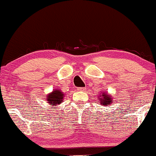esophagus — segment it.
<instances>
[{"label": "esophagus", "mask_w": 156, "mask_h": 156, "mask_svg": "<svg viewBox=\"0 0 156 156\" xmlns=\"http://www.w3.org/2000/svg\"><path fill=\"white\" fill-rule=\"evenodd\" d=\"M77 90L79 91H85L86 90V88H81V87H80V88H78L77 89Z\"/></svg>", "instance_id": "esophagus-1"}]
</instances>
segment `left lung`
Segmentation results:
<instances>
[{
	"label": "left lung",
	"instance_id": "8db88e82",
	"mask_svg": "<svg viewBox=\"0 0 156 156\" xmlns=\"http://www.w3.org/2000/svg\"><path fill=\"white\" fill-rule=\"evenodd\" d=\"M101 93V94H99V96L98 97L101 105H103L104 107H107V106L112 104L111 103L113 102V96L110 95L107 91H103Z\"/></svg>",
	"mask_w": 156,
	"mask_h": 156
}]
</instances>
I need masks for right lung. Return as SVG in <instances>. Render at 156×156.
I'll use <instances>...</instances> for the list:
<instances>
[{
	"instance_id": "obj_1",
	"label": "right lung",
	"mask_w": 156,
	"mask_h": 156,
	"mask_svg": "<svg viewBox=\"0 0 156 156\" xmlns=\"http://www.w3.org/2000/svg\"><path fill=\"white\" fill-rule=\"evenodd\" d=\"M65 95V94H64L63 91H62V90L54 89L52 92L49 93L46 95V100L49 105L53 106L54 107L62 104Z\"/></svg>"
}]
</instances>
